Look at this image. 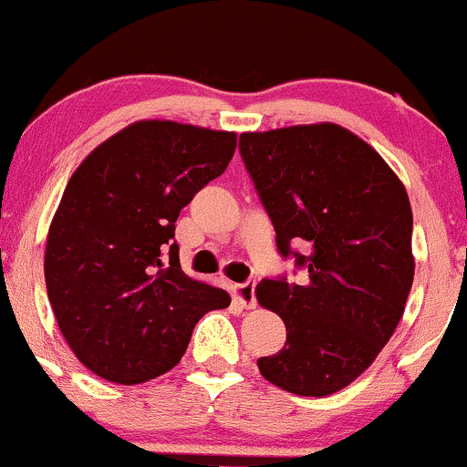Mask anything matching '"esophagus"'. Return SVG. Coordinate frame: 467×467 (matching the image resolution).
Wrapping results in <instances>:
<instances>
[{
  "mask_svg": "<svg viewBox=\"0 0 467 467\" xmlns=\"http://www.w3.org/2000/svg\"><path fill=\"white\" fill-rule=\"evenodd\" d=\"M254 287H256V281H245V283H239V285H234V289H233L234 301H237L241 307L254 309L256 307Z\"/></svg>",
  "mask_w": 467,
  "mask_h": 467,
  "instance_id": "obj_1",
  "label": "esophagus"
}]
</instances>
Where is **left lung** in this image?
<instances>
[{"mask_svg":"<svg viewBox=\"0 0 467 467\" xmlns=\"http://www.w3.org/2000/svg\"><path fill=\"white\" fill-rule=\"evenodd\" d=\"M239 153L303 285L264 278L256 298L283 318L285 347L259 358L267 382L325 398L367 371L409 298L412 213L390 166L331 122L241 133ZM305 240L308 254L292 243Z\"/></svg>","mask_w":467,"mask_h":467,"instance_id":"8db88e82","label":"left lung"}]
</instances>
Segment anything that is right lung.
<instances>
[{
  "label": "right lung",
  "instance_id": "add662e5",
  "mask_svg": "<svg viewBox=\"0 0 467 467\" xmlns=\"http://www.w3.org/2000/svg\"><path fill=\"white\" fill-rule=\"evenodd\" d=\"M237 136L140 120L96 147L69 178L46 245L58 329L89 371L140 384L173 368L192 327L228 292L182 272L175 222L233 160Z\"/></svg>",
  "mask_w": 467,
  "mask_h": 467
}]
</instances>
